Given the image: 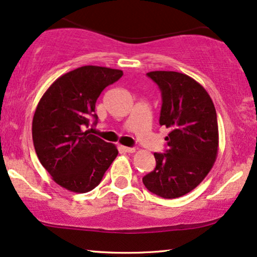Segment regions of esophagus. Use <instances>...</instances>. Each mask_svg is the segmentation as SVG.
I'll list each match as a JSON object with an SVG mask.
<instances>
[{
  "label": "esophagus",
  "instance_id": "34e87169",
  "mask_svg": "<svg viewBox=\"0 0 257 257\" xmlns=\"http://www.w3.org/2000/svg\"><path fill=\"white\" fill-rule=\"evenodd\" d=\"M121 149L123 152L125 153H134L135 152V148H132V147H124V146H122Z\"/></svg>",
  "mask_w": 257,
  "mask_h": 257
}]
</instances>
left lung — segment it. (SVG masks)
<instances>
[{"instance_id": "left-lung-1", "label": "left lung", "mask_w": 257, "mask_h": 257, "mask_svg": "<svg viewBox=\"0 0 257 257\" xmlns=\"http://www.w3.org/2000/svg\"><path fill=\"white\" fill-rule=\"evenodd\" d=\"M147 76L161 91L159 122L170 129V134L165 138L166 152L154 153L157 166L142 181L152 193L172 199L196 188L215 164L217 113L206 90L187 74L153 71Z\"/></svg>"}]
</instances>
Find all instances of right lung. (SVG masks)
<instances>
[{"instance_id":"add662e5","label":"right lung","mask_w":257,"mask_h":257,"mask_svg":"<svg viewBox=\"0 0 257 257\" xmlns=\"http://www.w3.org/2000/svg\"><path fill=\"white\" fill-rule=\"evenodd\" d=\"M122 76L121 70L87 65L63 74L41 97L32 123L33 144L41 165L61 187L89 192L117 157L115 145L83 128L91 118L97 121V98Z\"/></svg>"}]
</instances>
